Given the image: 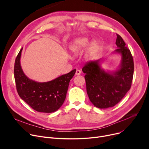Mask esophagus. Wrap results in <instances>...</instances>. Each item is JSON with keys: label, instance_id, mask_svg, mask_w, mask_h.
Wrapping results in <instances>:
<instances>
[{"label": "esophagus", "instance_id": "esophagus-1", "mask_svg": "<svg viewBox=\"0 0 149 149\" xmlns=\"http://www.w3.org/2000/svg\"><path fill=\"white\" fill-rule=\"evenodd\" d=\"M81 74V71L79 70H76V72H75V75H79Z\"/></svg>", "mask_w": 149, "mask_h": 149}]
</instances>
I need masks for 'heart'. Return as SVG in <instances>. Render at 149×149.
Returning <instances> with one entry per match:
<instances>
[{
  "label": "heart",
  "mask_w": 149,
  "mask_h": 149,
  "mask_svg": "<svg viewBox=\"0 0 149 149\" xmlns=\"http://www.w3.org/2000/svg\"><path fill=\"white\" fill-rule=\"evenodd\" d=\"M90 44V39L86 37H81L74 39L69 45V50L74 55L81 54ZM99 49V44L97 41H94L88 46L85 54L87 59L93 58L98 52Z\"/></svg>",
  "instance_id": "heart-1"
}]
</instances>
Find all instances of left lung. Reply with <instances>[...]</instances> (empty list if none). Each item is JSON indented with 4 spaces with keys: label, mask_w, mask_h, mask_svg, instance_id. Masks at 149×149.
Returning a JSON list of instances; mask_svg holds the SVG:
<instances>
[{
    "label": "left lung",
    "mask_w": 149,
    "mask_h": 149,
    "mask_svg": "<svg viewBox=\"0 0 149 149\" xmlns=\"http://www.w3.org/2000/svg\"><path fill=\"white\" fill-rule=\"evenodd\" d=\"M114 52L121 54L119 69L106 72L101 68L100 60L90 61L82 68L87 93L96 107L105 109L118 103L131 88L134 73V62L129 49L123 38L117 34Z\"/></svg>",
    "instance_id": "left-lung-1"
}]
</instances>
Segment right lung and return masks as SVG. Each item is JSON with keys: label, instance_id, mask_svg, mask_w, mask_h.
<instances>
[{"label": "right lung", "instance_id": "obj_1", "mask_svg": "<svg viewBox=\"0 0 149 149\" xmlns=\"http://www.w3.org/2000/svg\"><path fill=\"white\" fill-rule=\"evenodd\" d=\"M22 48L17 54L14 66V77L19 97L38 112L53 113L64 102L70 81L76 70L46 82H38L28 78L20 66Z\"/></svg>", "mask_w": 149, "mask_h": 149}]
</instances>
